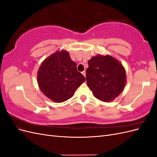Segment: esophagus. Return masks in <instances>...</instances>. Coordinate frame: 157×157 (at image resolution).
I'll use <instances>...</instances> for the list:
<instances>
[{"label":"esophagus","instance_id":"1","mask_svg":"<svg viewBox=\"0 0 157 157\" xmlns=\"http://www.w3.org/2000/svg\"><path fill=\"white\" fill-rule=\"evenodd\" d=\"M82 74L84 76V77H86V71H82Z\"/></svg>","mask_w":157,"mask_h":157}]
</instances>
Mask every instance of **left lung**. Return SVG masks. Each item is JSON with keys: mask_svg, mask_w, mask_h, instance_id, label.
I'll list each match as a JSON object with an SVG mask.
<instances>
[{"mask_svg": "<svg viewBox=\"0 0 157 157\" xmlns=\"http://www.w3.org/2000/svg\"><path fill=\"white\" fill-rule=\"evenodd\" d=\"M87 85L94 96L105 102L119 95L126 84V72L122 65L110 56L98 55L88 61Z\"/></svg>", "mask_w": 157, "mask_h": 157, "instance_id": "obj_1", "label": "left lung"}]
</instances>
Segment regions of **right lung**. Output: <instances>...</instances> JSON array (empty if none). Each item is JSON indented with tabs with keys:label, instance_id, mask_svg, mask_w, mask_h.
I'll use <instances>...</instances> for the list:
<instances>
[{
	"label": "right lung",
	"instance_id": "add662e5",
	"mask_svg": "<svg viewBox=\"0 0 157 157\" xmlns=\"http://www.w3.org/2000/svg\"><path fill=\"white\" fill-rule=\"evenodd\" d=\"M38 84L46 97L61 103L73 96L86 79L67 52H57L46 59L38 71Z\"/></svg>",
	"mask_w": 157,
	"mask_h": 157
}]
</instances>
